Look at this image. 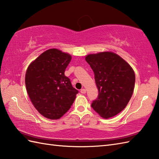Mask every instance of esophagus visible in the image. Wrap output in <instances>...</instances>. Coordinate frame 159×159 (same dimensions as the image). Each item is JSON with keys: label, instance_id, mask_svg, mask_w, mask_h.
<instances>
[{"label": "esophagus", "instance_id": "obj_1", "mask_svg": "<svg viewBox=\"0 0 159 159\" xmlns=\"http://www.w3.org/2000/svg\"><path fill=\"white\" fill-rule=\"evenodd\" d=\"M80 93H86V89H80Z\"/></svg>", "mask_w": 159, "mask_h": 159}]
</instances>
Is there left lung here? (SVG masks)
<instances>
[{
  "mask_svg": "<svg viewBox=\"0 0 159 159\" xmlns=\"http://www.w3.org/2000/svg\"><path fill=\"white\" fill-rule=\"evenodd\" d=\"M94 73L98 96L93 100V109L104 118L112 117L126 107L133 95L135 75L126 61L111 52L85 57Z\"/></svg>",
  "mask_w": 159,
  "mask_h": 159,
  "instance_id": "8db88e82",
  "label": "left lung"
}]
</instances>
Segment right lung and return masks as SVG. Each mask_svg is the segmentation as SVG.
<instances>
[{
  "instance_id": "right-lung-1",
  "label": "right lung",
  "mask_w": 159,
  "mask_h": 159,
  "mask_svg": "<svg viewBox=\"0 0 159 159\" xmlns=\"http://www.w3.org/2000/svg\"><path fill=\"white\" fill-rule=\"evenodd\" d=\"M71 59L69 54L49 49L30 64L26 70L25 84L30 99L38 112L48 119L62 117L79 93L64 74Z\"/></svg>"
}]
</instances>
